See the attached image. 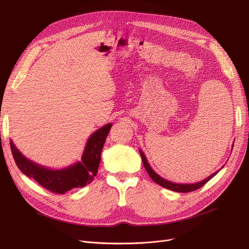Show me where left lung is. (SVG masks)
<instances>
[{
  "label": "left lung",
  "instance_id": "left-lung-1",
  "mask_svg": "<svg viewBox=\"0 0 249 249\" xmlns=\"http://www.w3.org/2000/svg\"><path fill=\"white\" fill-rule=\"evenodd\" d=\"M140 153H141V156H142V163H143V166H144L146 172L149 173L150 178H151L156 183H158V185H160L161 187H163V188H165V189L171 190V191H174V192L189 193V192L196 191V190H198V189L203 187L208 180H210L214 176H216L217 172L219 171V170H218V171L213 173L210 177L206 178L204 180L196 182V183H176V182H171V181H169V180H167V179H164L163 178H161V177L159 176V174L156 173V172L151 168V166L149 165L148 161H146L144 154H143L142 151H140Z\"/></svg>",
  "mask_w": 249,
  "mask_h": 249
}]
</instances>
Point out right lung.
Segmentation results:
<instances>
[{
	"mask_svg": "<svg viewBox=\"0 0 249 249\" xmlns=\"http://www.w3.org/2000/svg\"><path fill=\"white\" fill-rule=\"evenodd\" d=\"M112 124L108 123L92 133L86 143L82 161L70 167L53 170L25 158L12 141L10 146L17 167L26 177L34 178L42 187L56 194H64L71 189L83 188L93 180L97 173L101 151Z\"/></svg>",
	"mask_w": 249,
	"mask_h": 249,
	"instance_id": "right-lung-1",
	"label": "right lung"
}]
</instances>
